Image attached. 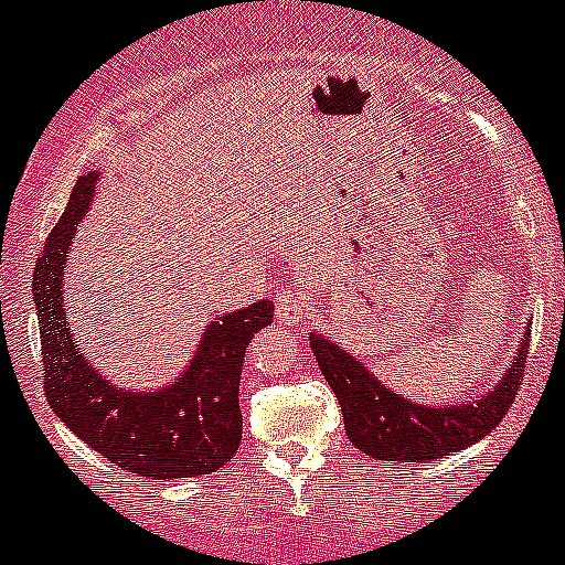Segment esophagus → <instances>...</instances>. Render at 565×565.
Returning a JSON list of instances; mask_svg holds the SVG:
<instances>
[{
	"instance_id": "obj_1",
	"label": "esophagus",
	"mask_w": 565,
	"mask_h": 565,
	"mask_svg": "<svg viewBox=\"0 0 565 565\" xmlns=\"http://www.w3.org/2000/svg\"><path fill=\"white\" fill-rule=\"evenodd\" d=\"M274 305H277V317L286 324H299L305 319V288L302 286H286L279 288L277 297H274Z\"/></svg>"
}]
</instances>
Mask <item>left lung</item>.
<instances>
[{
	"label": "left lung",
	"instance_id": "obj_1",
	"mask_svg": "<svg viewBox=\"0 0 565 565\" xmlns=\"http://www.w3.org/2000/svg\"><path fill=\"white\" fill-rule=\"evenodd\" d=\"M310 347L324 381L339 397L344 431L350 443L372 459L386 462H426L445 459L454 451L488 437L512 406L524 381L526 347L524 333L519 353L493 392L459 406H420L386 390L359 359L341 350L322 333H310Z\"/></svg>",
	"mask_w": 565,
	"mask_h": 565
}]
</instances>
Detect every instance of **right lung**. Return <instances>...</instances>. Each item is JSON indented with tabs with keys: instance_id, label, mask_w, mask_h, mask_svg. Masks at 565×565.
I'll return each instance as SVG.
<instances>
[{
	"instance_id": "right-lung-1",
	"label": "right lung",
	"mask_w": 565,
	"mask_h": 565,
	"mask_svg": "<svg viewBox=\"0 0 565 565\" xmlns=\"http://www.w3.org/2000/svg\"><path fill=\"white\" fill-rule=\"evenodd\" d=\"M97 173L81 175L33 271L44 395L61 420L108 462L148 479L215 473L241 448V390L246 347L268 328V299L226 313L206 328L184 375L157 392L120 390L83 359L66 322L64 271L77 221L89 210Z\"/></svg>"
}]
</instances>
